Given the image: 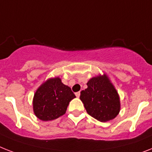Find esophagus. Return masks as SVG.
Returning a JSON list of instances; mask_svg holds the SVG:
<instances>
[{"mask_svg":"<svg viewBox=\"0 0 152 152\" xmlns=\"http://www.w3.org/2000/svg\"><path fill=\"white\" fill-rule=\"evenodd\" d=\"M80 95H81V93H80V91H77V92H76V93H75V96H77V98L80 97Z\"/></svg>","mask_w":152,"mask_h":152,"instance_id":"esophagus-1","label":"esophagus"}]
</instances>
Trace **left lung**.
<instances>
[{"label": "left lung", "instance_id": "1", "mask_svg": "<svg viewBox=\"0 0 152 152\" xmlns=\"http://www.w3.org/2000/svg\"><path fill=\"white\" fill-rule=\"evenodd\" d=\"M87 85L81 91L80 99L88 113L100 122L115 118L120 111V99L106 74L91 77Z\"/></svg>", "mask_w": 152, "mask_h": 152}]
</instances>
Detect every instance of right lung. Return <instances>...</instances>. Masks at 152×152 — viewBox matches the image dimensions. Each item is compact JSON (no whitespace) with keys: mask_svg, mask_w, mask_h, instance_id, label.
Returning <instances> with one entry per match:
<instances>
[{"mask_svg":"<svg viewBox=\"0 0 152 152\" xmlns=\"http://www.w3.org/2000/svg\"><path fill=\"white\" fill-rule=\"evenodd\" d=\"M75 97L71 88L63 84L60 77H50L34 94L33 112L42 121L55 120L65 114L69 102Z\"/></svg>","mask_w":152,"mask_h":152,"instance_id":"1","label":"right lung"}]
</instances>
